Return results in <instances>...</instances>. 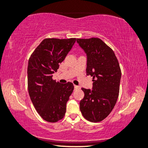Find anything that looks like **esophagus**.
Here are the masks:
<instances>
[{
  "label": "esophagus",
  "mask_w": 148,
  "mask_h": 148,
  "mask_svg": "<svg viewBox=\"0 0 148 148\" xmlns=\"http://www.w3.org/2000/svg\"><path fill=\"white\" fill-rule=\"evenodd\" d=\"M74 89H79V87H78V86H77V85H74Z\"/></svg>",
  "instance_id": "obj_1"
}]
</instances>
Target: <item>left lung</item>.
<instances>
[{
    "mask_svg": "<svg viewBox=\"0 0 148 148\" xmlns=\"http://www.w3.org/2000/svg\"><path fill=\"white\" fill-rule=\"evenodd\" d=\"M87 55V75L93 77L92 89L82 88L85 96L80 110L87 120L99 122L113 109L119 92L121 69L113 50L99 38L77 39Z\"/></svg>",
    "mask_w": 148,
    "mask_h": 148,
    "instance_id": "left-lung-1",
    "label": "left lung"
}]
</instances>
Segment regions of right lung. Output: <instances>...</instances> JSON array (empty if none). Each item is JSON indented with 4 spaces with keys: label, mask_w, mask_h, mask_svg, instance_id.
<instances>
[{
    "label": "right lung",
    "mask_w": 148,
    "mask_h": 148,
    "mask_svg": "<svg viewBox=\"0 0 148 148\" xmlns=\"http://www.w3.org/2000/svg\"><path fill=\"white\" fill-rule=\"evenodd\" d=\"M76 38L44 39L29 58L28 90L37 113L48 122L63 119L66 104L74 90L72 83L61 84L52 79L76 42Z\"/></svg>",
    "instance_id": "right-lung-1"
}]
</instances>
